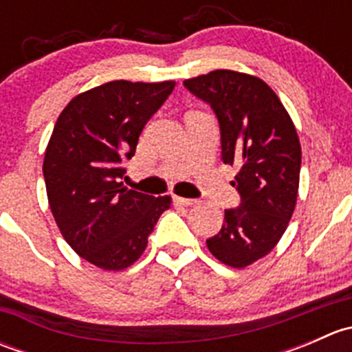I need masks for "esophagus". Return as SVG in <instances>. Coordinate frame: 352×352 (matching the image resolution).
Segmentation results:
<instances>
[{"label": "esophagus", "instance_id": "obj_1", "mask_svg": "<svg viewBox=\"0 0 352 352\" xmlns=\"http://www.w3.org/2000/svg\"><path fill=\"white\" fill-rule=\"evenodd\" d=\"M175 202L180 206H194V204H199L197 199H189V197H179L175 196Z\"/></svg>", "mask_w": 352, "mask_h": 352}]
</instances>
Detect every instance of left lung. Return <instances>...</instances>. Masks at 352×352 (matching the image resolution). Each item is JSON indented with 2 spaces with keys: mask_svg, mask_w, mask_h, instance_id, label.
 <instances>
[{
  "mask_svg": "<svg viewBox=\"0 0 352 352\" xmlns=\"http://www.w3.org/2000/svg\"><path fill=\"white\" fill-rule=\"evenodd\" d=\"M214 110L221 160L239 165V208L226 209L221 230L206 240L223 264L243 269L265 257L285 235L296 206L301 146L278 95L261 78L216 69L184 81Z\"/></svg>",
  "mask_w": 352,
  "mask_h": 352,
  "instance_id": "8db88e82",
  "label": "left lung"
}]
</instances>
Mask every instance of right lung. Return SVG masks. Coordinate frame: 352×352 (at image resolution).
<instances>
[{"mask_svg":"<svg viewBox=\"0 0 352 352\" xmlns=\"http://www.w3.org/2000/svg\"><path fill=\"white\" fill-rule=\"evenodd\" d=\"M175 81L116 80L76 95L58 117L44 155L49 206L65 240L90 264L122 271L143 255L172 197L124 187V160L133 158L150 117Z\"/></svg>","mask_w":352,"mask_h":352,"instance_id":"obj_1","label":"right lung"}]
</instances>
